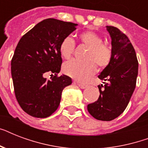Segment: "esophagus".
<instances>
[{"mask_svg": "<svg viewBox=\"0 0 148 148\" xmlns=\"http://www.w3.org/2000/svg\"><path fill=\"white\" fill-rule=\"evenodd\" d=\"M77 85H78L79 88H81V89H85V88L88 87V85H86V84H81V83H77Z\"/></svg>", "mask_w": 148, "mask_h": 148, "instance_id": "esophagus-1", "label": "esophagus"}]
</instances>
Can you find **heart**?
I'll return each instance as SVG.
<instances>
[{"instance_id": "b5f03b06", "label": "heart", "mask_w": 148, "mask_h": 148, "mask_svg": "<svg viewBox=\"0 0 148 148\" xmlns=\"http://www.w3.org/2000/svg\"><path fill=\"white\" fill-rule=\"evenodd\" d=\"M80 40L88 47L84 58L81 61L71 60L65 63L64 72L72 78L79 81H87L97 70L96 64L100 67H105L110 64L112 58V51L108 45L103 44V38L92 31H85L81 34ZM74 40L70 36L65 37L60 42V52L63 58L69 59L74 51Z\"/></svg>"}]
</instances>
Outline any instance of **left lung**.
Here are the masks:
<instances>
[{
  "instance_id": "obj_1",
  "label": "left lung",
  "mask_w": 148,
  "mask_h": 148,
  "mask_svg": "<svg viewBox=\"0 0 148 148\" xmlns=\"http://www.w3.org/2000/svg\"><path fill=\"white\" fill-rule=\"evenodd\" d=\"M111 38L112 58L98 77L104 84L98 85L100 96L88 105V110L99 121H109L126 109L135 89L138 62L135 51L128 38L119 29L107 26Z\"/></svg>"
}]
</instances>
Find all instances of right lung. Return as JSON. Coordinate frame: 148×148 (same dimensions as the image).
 Returning a JSON list of instances; mask_svg holds the SVG:
<instances>
[{"label": "right lung", "instance_id": "right-lung-1", "mask_svg": "<svg viewBox=\"0 0 148 148\" xmlns=\"http://www.w3.org/2000/svg\"><path fill=\"white\" fill-rule=\"evenodd\" d=\"M77 24L48 18L36 24L18 42L11 60V75L17 101L32 117L51 116L60 104L64 88L71 84L70 77L60 72L61 40L76 30ZM55 74L47 81V72Z\"/></svg>", "mask_w": 148, "mask_h": 148}]
</instances>
